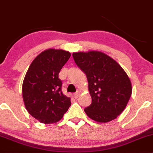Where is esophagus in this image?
I'll use <instances>...</instances> for the list:
<instances>
[{
    "label": "esophagus",
    "mask_w": 153,
    "mask_h": 153,
    "mask_svg": "<svg viewBox=\"0 0 153 153\" xmlns=\"http://www.w3.org/2000/svg\"><path fill=\"white\" fill-rule=\"evenodd\" d=\"M80 91H77L75 93V94H74V97L75 98V99H77V98H78V97H79V96H80Z\"/></svg>",
    "instance_id": "1"
}]
</instances>
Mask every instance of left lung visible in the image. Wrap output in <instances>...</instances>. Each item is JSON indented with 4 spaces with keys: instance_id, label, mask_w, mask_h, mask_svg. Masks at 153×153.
<instances>
[{
    "instance_id": "obj_1",
    "label": "left lung",
    "mask_w": 153,
    "mask_h": 153,
    "mask_svg": "<svg viewBox=\"0 0 153 153\" xmlns=\"http://www.w3.org/2000/svg\"><path fill=\"white\" fill-rule=\"evenodd\" d=\"M75 64L86 75L92 103L85 114L98 122L117 118L124 111L131 95L129 77L109 56L98 51L73 54Z\"/></svg>"
}]
</instances>
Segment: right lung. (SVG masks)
<instances>
[{"label":"right lung","instance_id":"right-lung-1","mask_svg":"<svg viewBox=\"0 0 153 153\" xmlns=\"http://www.w3.org/2000/svg\"><path fill=\"white\" fill-rule=\"evenodd\" d=\"M71 55L62 50H45L26 72L22 85L24 104L28 112L43 124L58 122L71 106V99L62 94L58 77Z\"/></svg>","mask_w":153,"mask_h":153}]
</instances>
